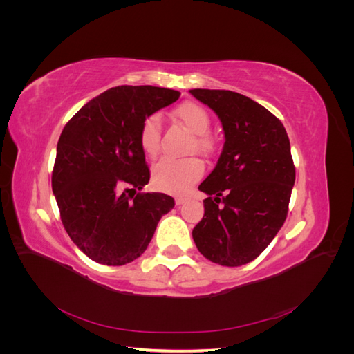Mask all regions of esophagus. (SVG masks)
I'll list each match as a JSON object with an SVG mask.
<instances>
[{
    "instance_id": "obj_1",
    "label": "esophagus",
    "mask_w": 354,
    "mask_h": 354,
    "mask_svg": "<svg viewBox=\"0 0 354 354\" xmlns=\"http://www.w3.org/2000/svg\"><path fill=\"white\" fill-rule=\"evenodd\" d=\"M187 199V196H176V205H183Z\"/></svg>"
}]
</instances>
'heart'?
Listing matches in <instances>:
<instances>
[{
	"label": "heart",
	"mask_w": 354,
	"mask_h": 354,
	"mask_svg": "<svg viewBox=\"0 0 354 354\" xmlns=\"http://www.w3.org/2000/svg\"><path fill=\"white\" fill-rule=\"evenodd\" d=\"M176 120L183 124L187 130L195 134L194 142L190 149L209 155L214 151V140L208 134L211 118L205 108L194 102H186L180 104L174 111ZM160 118L159 115L147 116L142 124L140 134H138V142L143 149V152L155 158L160 149ZM203 174V164L196 156L173 159L164 158L156 162L152 168V181L153 186L159 190L168 192V194H183Z\"/></svg>",
	"instance_id": "obj_1"
}]
</instances>
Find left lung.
Masks as SVG:
<instances>
[{
	"label": "left lung",
	"mask_w": 354,
	"mask_h": 354,
	"mask_svg": "<svg viewBox=\"0 0 354 354\" xmlns=\"http://www.w3.org/2000/svg\"><path fill=\"white\" fill-rule=\"evenodd\" d=\"M221 122L217 165L199 185L203 217L192 232L212 263L238 267L255 260L281 230L295 183L285 127L264 106L229 90H190Z\"/></svg>",
	"instance_id": "obj_1"
}]
</instances>
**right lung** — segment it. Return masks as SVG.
Here are the masks:
<instances>
[{
  "label": "right lung",
  "mask_w": 354,
  "mask_h": 354,
  "mask_svg": "<svg viewBox=\"0 0 354 354\" xmlns=\"http://www.w3.org/2000/svg\"><path fill=\"white\" fill-rule=\"evenodd\" d=\"M180 93L121 85L72 116L57 143L51 187L69 238L93 261L122 266L140 257L174 199L152 192L130 196L151 173L138 142L143 121Z\"/></svg>",
  "instance_id": "1"
}]
</instances>
